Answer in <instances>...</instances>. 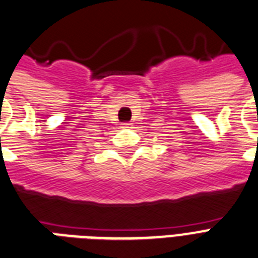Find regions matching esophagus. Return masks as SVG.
I'll return each mask as SVG.
<instances>
[{"label": "esophagus", "instance_id": "esophagus-1", "mask_svg": "<svg viewBox=\"0 0 258 258\" xmlns=\"http://www.w3.org/2000/svg\"><path fill=\"white\" fill-rule=\"evenodd\" d=\"M131 123H123L122 124V128H130V127H131Z\"/></svg>", "mask_w": 258, "mask_h": 258}]
</instances>
